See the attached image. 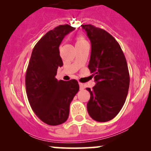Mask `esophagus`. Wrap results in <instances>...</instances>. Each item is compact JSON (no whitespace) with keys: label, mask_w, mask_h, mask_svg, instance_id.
Here are the masks:
<instances>
[{"label":"esophagus","mask_w":151,"mask_h":151,"mask_svg":"<svg viewBox=\"0 0 151 151\" xmlns=\"http://www.w3.org/2000/svg\"><path fill=\"white\" fill-rule=\"evenodd\" d=\"M79 88H80V89H84V84H81V83H79Z\"/></svg>","instance_id":"esophagus-1"}]
</instances>
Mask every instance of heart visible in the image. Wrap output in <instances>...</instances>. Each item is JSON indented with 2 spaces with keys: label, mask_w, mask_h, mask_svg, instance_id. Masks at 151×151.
Here are the masks:
<instances>
[{
  "label": "heart",
  "mask_w": 151,
  "mask_h": 151,
  "mask_svg": "<svg viewBox=\"0 0 151 151\" xmlns=\"http://www.w3.org/2000/svg\"><path fill=\"white\" fill-rule=\"evenodd\" d=\"M76 45H79V44H82V43L86 42V40L84 39L82 36H77V38H76Z\"/></svg>",
  "instance_id": "b5f03b06"
}]
</instances>
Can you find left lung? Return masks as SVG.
<instances>
[{
	"instance_id": "left-lung-1",
	"label": "left lung",
	"mask_w": 151,
	"mask_h": 151,
	"mask_svg": "<svg viewBox=\"0 0 151 151\" xmlns=\"http://www.w3.org/2000/svg\"><path fill=\"white\" fill-rule=\"evenodd\" d=\"M91 45L89 70L96 84L90 93L87 111L93 120L106 122L122 109L129 91L130 77L124 54L111 35L91 25H82Z\"/></svg>"
}]
</instances>
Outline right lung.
Returning <instances> with one entry per match:
<instances>
[{
  "mask_svg": "<svg viewBox=\"0 0 151 151\" xmlns=\"http://www.w3.org/2000/svg\"><path fill=\"white\" fill-rule=\"evenodd\" d=\"M74 29L66 24L47 32L34 47L26 72V93L31 108L50 126L67 120L70 103L79 89L75 79L65 81L55 78L58 67L63 65L59 47Z\"/></svg>",
  "mask_w": 151,
  "mask_h": 151,
  "instance_id": "obj_1",
  "label": "right lung"
}]
</instances>
